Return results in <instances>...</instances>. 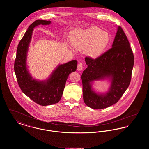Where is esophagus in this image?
<instances>
[{
    "instance_id": "34e87169",
    "label": "esophagus",
    "mask_w": 149,
    "mask_h": 149,
    "mask_svg": "<svg viewBox=\"0 0 149 149\" xmlns=\"http://www.w3.org/2000/svg\"><path fill=\"white\" fill-rule=\"evenodd\" d=\"M83 64H82L81 63H79L78 64V66H77V69H78V70H79V71L83 69Z\"/></svg>"
}]
</instances>
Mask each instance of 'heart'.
I'll return each mask as SVG.
<instances>
[{
	"instance_id": "b5f03b06",
	"label": "heart",
	"mask_w": 149,
	"mask_h": 149,
	"mask_svg": "<svg viewBox=\"0 0 149 149\" xmlns=\"http://www.w3.org/2000/svg\"><path fill=\"white\" fill-rule=\"evenodd\" d=\"M108 42V33L95 26L79 31L72 39V42L77 49L86 50L88 54L94 58L102 54Z\"/></svg>"
}]
</instances>
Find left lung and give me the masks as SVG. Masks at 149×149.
<instances>
[{"mask_svg": "<svg viewBox=\"0 0 149 149\" xmlns=\"http://www.w3.org/2000/svg\"><path fill=\"white\" fill-rule=\"evenodd\" d=\"M88 65L82 74L83 99L85 104L100 109L116 103L131 82L134 56L127 38L118 27L112 48L95 59L86 57ZM108 78L111 82L109 90L97 93L92 88L94 81Z\"/></svg>", "mask_w": 149, "mask_h": 149, "instance_id": "obj_1", "label": "left lung"}]
</instances>
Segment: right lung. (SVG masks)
Here are the masks:
<instances>
[{"instance_id": "1", "label": "right lung", "mask_w": 149, "mask_h": 149, "mask_svg": "<svg viewBox=\"0 0 149 149\" xmlns=\"http://www.w3.org/2000/svg\"><path fill=\"white\" fill-rule=\"evenodd\" d=\"M50 21L36 20L27 29L19 43L14 62V71L22 91L39 105L45 106L58 103L62 97L69 74L76 71L78 61L71 60L59 65L50 78L38 81L33 79L27 69L26 60L33 29L40 25H49Z\"/></svg>"}]
</instances>
